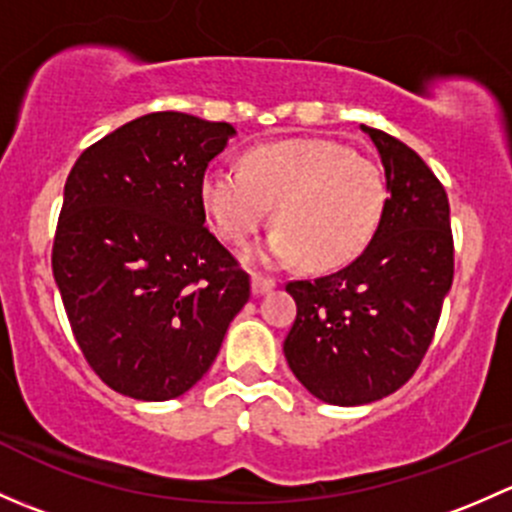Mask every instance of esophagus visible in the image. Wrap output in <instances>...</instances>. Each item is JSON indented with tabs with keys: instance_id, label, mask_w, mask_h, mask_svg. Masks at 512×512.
<instances>
[{
	"instance_id": "1",
	"label": "esophagus",
	"mask_w": 512,
	"mask_h": 512,
	"mask_svg": "<svg viewBox=\"0 0 512 512\" xmlns=\"http://www.w3.org/2000/svg\"><path fill=\"white\" fill-rule=\"evenodd\" d=\"M250 287H252V294H257V297H260V294L272 292V289L277 287V282L270 280V277H252Z\"/></svg>"
}]
</instances>
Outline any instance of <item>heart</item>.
<instances>
[{
    "instance_id": "heart-1",
    "label": "heart",
    "mask_w": 512,
    "mask_h": 512,
    "mask_svg": "<svg viewBox=\"0 0 512 512\" xmlns=\"http://www.w3.org/2000/svg\"><path fill=\"white\" fill-rule=\"evenodd\" d=\"M203 203L227 242L250 240L275 208L262 262L289 265L307 257L314 270H337L356 260L374 237L386 208V183L371 160L322 138L257 146L242 168L205 170Z\"/></svg>"
}]
</instances>
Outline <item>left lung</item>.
<instances>
[{"instance_id":"obj_1","label":"left lung","mask_w":512,"mask_h":512,"mask_svg":"<svg viewBox=\"0 0 512 512\" xmlns=\"http://www.w3.org/2000/svg\"><path fill=\"white\" fill-rule=\"evenodd\" d=\"M361 131L384 165L389 198L381 223L352 265L287 285L297 319L285 359L309 394L334 406L371 404L414 376L453 282L443 185L399 138Z\"/></svg>"}]
</instances>
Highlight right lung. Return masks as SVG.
<instances>
[{
    "mask_svg": "<svg viewBox=\"0 0 512 512\" xmlns=\"http://www.w3.org/2000/svg\"><path fill=\"white\" fill-rule=\"evenodd\" d=\"M235 133L148 113L86 148L66 178L54 280L86 361L118 394L168 401L193 389L250 299L200 193Z\"/></svg>",
    "mask_w": 512,
    "mask_h": 512,
    "instance_id": "right-lung-1",
    "label": "right lung"
}]
</instances>
